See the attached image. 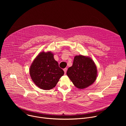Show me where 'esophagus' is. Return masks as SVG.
I'll use <instances>...</instances> for the list:
<instances>
[{
	"label": "esophagus",
	"instance_id": "34e87169",
	"mask_svg": "<svg viewBox=\"0 0 126 126\" xmlns=\"http://www.w3.org/2000/svg\"><path fill=\"white\" fill-rule=\"evenodd\" d=\"M67 70V68H64V69H63V70H64V73H65V74H66V73Z\"/></svg>",
	"mask_w": 126,
	"mask_h": 126
}]
</instances>
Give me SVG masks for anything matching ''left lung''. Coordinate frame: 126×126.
<instances>
[{"mask_svg": "<svg viewBox=\"0 0 126 126\" xmlns=\"http://www.w3.org/2000/svg\"><path fill=\"white\" fill-rule=\"evenodd\" d=\"M97 70L94 61L82 55L74 57L73 65L69 67L67 75L79 89H84L92 85L97 78Z\"/></svg>", "mask_w": 126, "mask_h": 126, "instance_id": "1", "label": "left lung"}]
</instances>
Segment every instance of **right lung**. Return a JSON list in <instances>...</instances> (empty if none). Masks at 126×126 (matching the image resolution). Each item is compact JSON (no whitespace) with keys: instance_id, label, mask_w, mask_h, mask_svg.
<instances>
[{"instance_id":"obj_1","label":"right lung","mask_w":126,"mask_h":126,"mask_svg":"<svg viewBox=\"0 0 126 126\" xmlns=\"http://www.w3.org/2000/svg\"><path fill=\"white\" fill-rule=\"evenodd\" d=\"M50 52H41L35 59L30 68L32 81L41 89L48 90L55 87L64 71L59 67Z\"/></svg>"}]
</instances>
